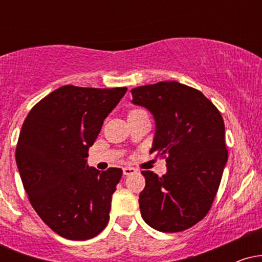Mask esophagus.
Returning <instances> with one entry per match:
<instances>
[{
    "instance_id": "esophagus-1",
    "label": "esophagus",
    "mask_w": 262,
    "mask_h": 262,
    "mask_svg": "<svg viewBox=\"0 0 262 262\" xmlns=\"http://www.w3.org/2000/svg\"><path fill=\"white\" fill-rule=\"evenodd\" d=\"M135 172H137V169H134V167H123V173H124L125 176L133 175Z\"/></svg>"
}]
</instances>
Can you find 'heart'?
Segmentation results:
<instances>
[{"label": "heart", "mask_w": 262, "mask_h": 262, "mask_svg": "<svg viewBox=\"0 0 262 262\" xmlns=\"http://www.w3.org/2000/svg\"><path fill=\"white\" fill-rule=\"evenodd\" d=\"M139 111H143V110H139V108H134V110H132L130 112H129V114H130V113H135V112H139Z\"/></svg>", "instance_id": "heart-1"}]
</instances>
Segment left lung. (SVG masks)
Instances as JSON below:
<instances>
[{
  "label": "left lung",
  "mask_w": 262,
  "mask_h": 262,
  "mask_svg": "<svg viewBox=\"0 0 262 262\" xmlns=\"http://www.w3.org/2000/svg\"><path fill=\"white\" fill-rule=\"evenodd\" d=\"M133 103L148 108L156 132L150 154L166 159L167 172L141 171V217L150 227L176 233L206 217L228 160L224 121L202 92L176 81L132 90Z\"/></svg>",
  "instance_id": "obj_1"
}]
</instances>
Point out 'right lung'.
<instances>
[{
  "mask_svg": "<svg viewBox=\"0 0 262 262\" xmlns=\"http://www.w3.org/2000/svg\"><path fill=\"white\" fill-rule=\"evenodd\" d=\"M127 87L66 85L45 96L27 116L16 161L29 202L48 227L70 240L98 235L110 221L123 171L87 165L90 146Z\"/></svg>",
  "mask_w": 262,
  "mask_h": 262,
  "instance_id": "right-lung-1",
  "label": "right lung"
}]
</instances>
